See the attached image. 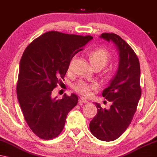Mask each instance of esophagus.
I'll use <instances>...</instances> for the list:
<instances>
[{"instance_id":"1","label":"esophagus","mask_w":157,"mask_h":157,"mask_svg":"<svg viewBox=\"0 0 157 157\" xmlns=\"http://www.w3.org/2000/svg\"><path fill=\"white\" fill-rule=\"evenodd\" d=\"M79 102L80 103H88V100H86L85 98H81L79 99Z\"/></svg>"}]
</instances>
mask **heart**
I'll return each mask as SVG.
<instances>
[{"label": "heart", "instance_id": "b5f03b06", "mask_svg": "<svg viewBox=\"0 0 157 157\" xmlns=\"http://www.w3.org/2000/svg\"><path fill=\"white\" fill-rule=\"evenodd\" d=\"M88 58L93 68L102 69L109 62L111 58L109 52L103 48H95L89 52ZM71 65V64H70ZM97 88L96 84H90L86 81H81L74 86V88L77 93L83 96H89L92 89Z\"/></svg>", "mask_w": 157, "mask_h": 157}]
</instances>
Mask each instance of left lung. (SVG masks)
Returning <instances> with one entry per match:
<instances>
[{
	"instance_id": "8db88e82",
	"label": "left lung",
	"mask_w": 157,
	"mask_h": 157,
	"mask_svg": "<svg viewBox=\"0 0 157 157\" xmlns=\"http://www.w3.org/2000/svg\"><path fill=\"white\" fill-rule=\"evenodd\" d=\"M101 38L112 41L119 54L117 73L102 96L112 102L109 109L95 103L97 114L90 122L92 134L102 141H113L121 136L131 124L141 97L140 67L132 48L119 36L103 33Z\"/></svg>"
}]
</instances>
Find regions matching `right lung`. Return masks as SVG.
<instances>
[{
	"label": "right lung",
	"instance_id": "obj_1",
	"mask_svg": "<svg viewBox=\"0 0 157 157\" xmlns=\"http://www.w3.org/2000/svg\"><path fill=\"white\" fill-rule=\"evenodd\" d=\"M93 38L51 31L33 40L20 60L17 95L26 124L40 138L51 140L61 133L68 113L78 103L72 93L62 100L52 98L70 61Z\"/></svg>",
	"mask_w": 157,
	"mask_h": 157
}]
</instances>
